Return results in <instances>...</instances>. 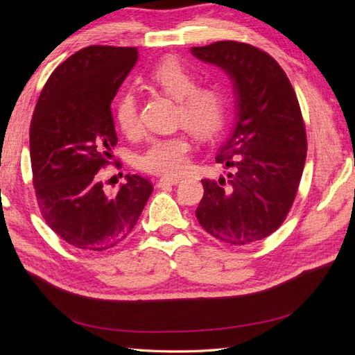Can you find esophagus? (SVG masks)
Listing matches in <instances>:
<instances>
[{
  "label": "esophagus",
  "instance_id": "1",
  "mask_svg": "<svg viewBox=\"0 0 355 355\" xmlns=\"http://www.w3.org/2000/svg\"><path fill=\"white\" fill-rule=\"evenodd\" d=\"M182 179L180 178H161L157 182L158 188H164V187H170V185H178Z\"/></svg>",
  "mask_w": 355,
  "mask_h": 355
}]
</instances>
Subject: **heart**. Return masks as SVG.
I'll return each mask as SVG.
<instances>
[{
	"mask_svg": "<svg viewBox=\"0 0 355 355\" xmlns=\"http://www.w3.org/2000/svg\"><path fill=\"white\" fill-rule=\"evenodd\" d=\"M148 83L178 101L176 121L197 136L210 137L222 130L228 115V99L218 85H197V77L175 58L159 60L148 72ZM114 120L125 135L139 132L137 98L130 90L123 92L114 105ZM192 141L187 133L153 139L137 155L136 166L153 175L167 178L184 173L189 164Z\"/></svg>",
	"mask_w": 355,
	"mask_h": 355,
	"instance_id": "1",
	"label": "heart"
}]
</instances>
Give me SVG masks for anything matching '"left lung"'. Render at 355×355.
Wrapping results in <instances>:
<instances>
[{"label":"left lung","mask_w":355,"mask_h":355,"mask_svg":"<svg viewBox=\"0 0 355 355\" xmlns=\"http://www.w3.org/2000/svg\"><path fill=\"white\" fill-rule=\"evenodd\" d=\"M197 59L228 73L235 125L216 155L228 179H202L201 227L234 245L272 234L292 207L306 158V133L296 93L282 67L250 44L218 41L192 47Z\"/></svg>","instance_id":"obj_1"}]
</instances>
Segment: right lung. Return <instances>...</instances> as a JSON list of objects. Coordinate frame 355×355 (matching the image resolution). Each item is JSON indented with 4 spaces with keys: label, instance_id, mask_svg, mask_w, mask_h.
I'll use <instances>...</instances> for the list:
<instances>
[{
    "label": "right lung",
    "instance_id": "1",
    "mask_svg": "<svg viewBox=\"0 0 355 355\" xmlns=\"http://www.w3.org/2000/svg\"><path fill=\"white\" fill-rule=\"evenodd\" d=\"M136 60V47L81 49L53 71L32 115L31 166L42 218L81 250L121 243L153 194L139 175H125L114 196L98 180L118 142L111 102Z\"/></svg>",
    "mask_w": 355,
    "mask_h": 355
}]
</instances>
